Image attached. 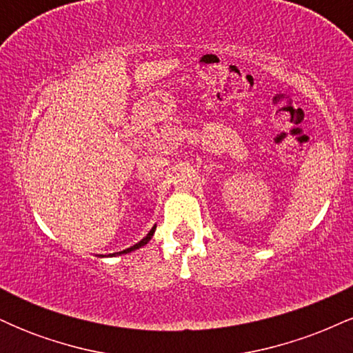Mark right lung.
Listing matches in <instances>:
<instances>
[{
	"label": "right lung",
	"instance_id": "1",
	"mask_svg": "<svg viewBox=\"0 0 353 353\" xmlns=\"http://www.w3.org/2000/svg\"><path fill=\"white\" fill-rule=\"evenodd\" d=\"M154 230H156V228H152L151 230H149V234H148V236H145L144 239H141V241L137 242V244L131 245V247H129V249H124V250H121V252H114V254H109V255H121V254H129V252H132V250L139 249V247L145 245V244H148L149 241H151V237L154 236ZM101 257H104V255H101Z\"/></svg>",
	"mask_w": 353,
	"mask_h": 353
}]
</instances>
